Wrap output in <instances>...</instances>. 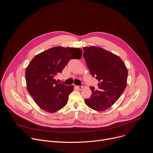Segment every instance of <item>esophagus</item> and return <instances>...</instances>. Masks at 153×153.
<instances>
[{
  "label": "esophagus",
  "mask_w": 153,
  "mask_h": 153,
  "mask_svg": "<svg viewBox=\"0 0 153 153\" xmlns=\"http://www.w3.org/2000/svg\"><path fill=\"white\" fill-rule=\"evenodd\" d=\"M76 88L79 90H82L83 88V86H76Z\"/></svg>",
  "instance_id": "obj_1"
}]
</instances>
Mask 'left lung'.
<instances>
[{
  "instance_id": "left-lung-1",
  "label": "left lung",
  "mask_w": 153,
  "mask_h": 153,
  "mask_svg": "<svg viewBox=\"0 0 153 153\" xmlns=\"http://www.w3.org/2000/svg\"><path fill=\"white\" fill-rule=\"evenodd\" d=\"M83 57L93 77L99 81L98 90L91 87V96L85 104L97 111L110 108L120 97L127 85L128 70L116 54L98 47L83 48Z\"/></svg>"
}]
</instances>
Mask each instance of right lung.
<instances>
[{
    "mask_svg": "<svg viewBox=\"0 0 153 153\" xmlns=\"http://www.w3.org/2000/svg\"><path fill=\"white\" fill-rule=\"evenodd\" d=\"M82 56L80 48L56 47L37 54L30 62L25 71L27 90L42 110L53 113L67 105L74 86L59 83L54 77L62 73L70 59Z\"/></svg>",
    "mask_w": 153,
    "mask_h": 153,
    "instance_id": "add662e5",
    "label": "right lung"
}]
</instances>
